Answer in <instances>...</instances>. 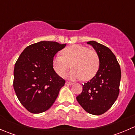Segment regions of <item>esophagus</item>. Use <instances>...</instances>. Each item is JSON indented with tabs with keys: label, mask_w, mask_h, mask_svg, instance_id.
I'll use <instances>...</instances> for the list:
<instances>
[{
	"label": "esophagus",
	"mask_w": 135,
	"mask_h": 135,
	"mask_svg": "<svg viewBox=\"0 0 135 135\" xmlns=\"http://www.w3.org/2000/svg\"><path fill=\"white\" fill-rule=\"evenodd\" d=\"M65 84H66V85H73V82H70V81H66V82H65Z\"/></svg>",
	"instance_id": "34e87169"
}]
</instances>
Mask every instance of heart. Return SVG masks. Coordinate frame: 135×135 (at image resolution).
<instances>
[{
  "mask_svg": "<svg viewBox=\"0 0 135 135\" xmlns=\"http://www.w3.org/2000/svg\"><path fill=\"white\" fill-rule=\"evenodd\" d=\"M53 68L61 77H64L69 69V76L73 80H91L97 74L100 66L98 53L89 47L75 44L68 46L61 51V55H57L53 59Z\"/></svg>",
  "mask_w": 135,
  "mask_h": 135,
  "instance_id": "obj_1",
  "label": "heart"
}]
</instances>
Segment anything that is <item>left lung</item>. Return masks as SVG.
<instances>
[{
    "label": "left lung",
    "mask_w": 135,
    "mask_h": 135,
    "mask_svg": "<svg viewBox=\"0 0 135 135\" xmlns=\"http://www.w3.org/2000/svg\"><path fill=\"white\" fill-rule=\"evenodd\" d=\"M87 43L99 54L100 66L96 75L83 84L82 92L76 99L87 112L101 115L111 108L119 95L120 66L108 47L95 41Z\"/></svg>",
    "instance_id": "1"
}]
</instances>
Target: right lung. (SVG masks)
<instances>
[{"mask_svg":"<svg viewBox=\"0 0 135 135\" xmlns=\"http://www.w3.org/2000/svg\"><path fill=\"white\" fill-rule=\"evenodd\" d=\"M66 46L41 41L27 46L16 61L13 88L21 104L33 114L48 110L56 100L65 80L53 68L55 54Z\"/></svg>","mask_w":135,"mask_h":135,"instance_id":"obj_1","label":"right lung"}]
</instances>
